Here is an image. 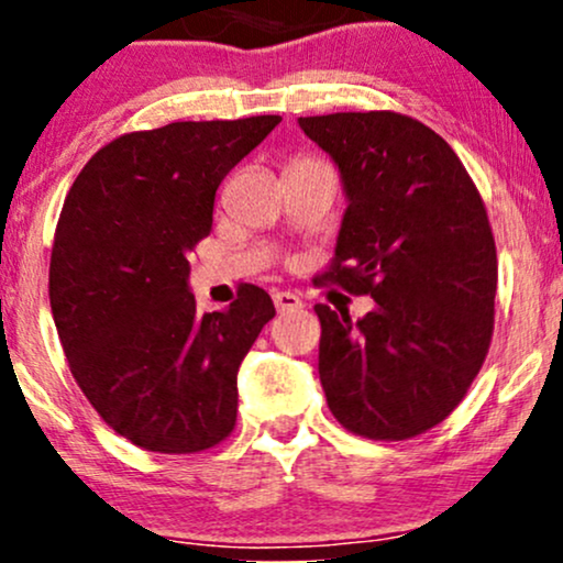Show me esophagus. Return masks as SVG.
Here are the masks:
<instances>
[{
	"label": "esophagus",
	"mask_w": 563,
	"mask_h": 563,
	"mask_svg": "<svg viewBox=\"0 0 563 563\" xmlns=\"http://www.w3.org/2000/svg\"><path fill=\"white\" fill-rule=\"evenodd\" d=\"M273 301L277 312H296V309H301V299L290 294V290H277V294H273Z\"/></svg>",
	"instance_id": "esophagus-1"
}]
</instances>
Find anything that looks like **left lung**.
I'll return each instance as SVG.
<instances>
[{"label": "left lung", "mask_w": 563, "mask_h": 563, "mask_svg": "<svg viewBox=\"0 0 563 563\" xmlns=\"http://www.w3.org/2000/svg\"><path fill=\"white\" fill-rule=\"evenodd\" d=\"M299 126L339 166L349 200L322 280L376 299L357 322L314 307L328 407L352 434L418 437L461 405L493 341L484 200L455 151L410 115H307Z\"/></svg>", "instance_id": "1"}]
</instances>
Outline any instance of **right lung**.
<instances>
[{"label": "right lung", "instance_id": "add662e5", "mask_svg": "<svg viewBox=\"0 0 563 563\" xmlns=\"http://www.w3.org/2000/svg\"><path fill=\"white\" fill-rule=\"evenodd\" d=\"M280 121L121 134L68 190L49 260L55 328L84 397L142 450L187 455L235 429L238 367L275 303L241 286L224 312L200 318L187 256L211 232L217 187Z\"/></svg>", "mask_w": 563, "mask_h": 563}]
</instances>
